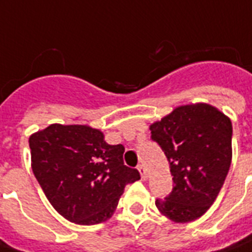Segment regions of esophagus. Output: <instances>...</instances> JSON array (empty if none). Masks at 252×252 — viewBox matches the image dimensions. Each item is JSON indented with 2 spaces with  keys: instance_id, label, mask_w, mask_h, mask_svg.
<instances>
[{
  "instance_id": "34e87169",
  "label": "esophagus",
  "mask_w": 252,
  "mask_h": 252,
  "mask_svg": "<svg viewBox=\"0 0 252 252\" xmlns=\"http://www.w3.org/2000/svg\"><path fill=\"white\" fill-rule=\"evenodd\" d=\"M137 170H139L140 176H141V180H147L148 178V173H147V169L144 165H139L137 166Z\"/></svg>"
}]
</instances>
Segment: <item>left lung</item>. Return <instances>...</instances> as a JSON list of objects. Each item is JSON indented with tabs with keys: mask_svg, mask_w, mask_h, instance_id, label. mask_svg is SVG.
<instances>
[{
	"mask_svg": "<svg viewBox=\"0 0 252 252\" xmlns=\"http://www.w3.org/2000/svg\"><path fill=\"white\" fill-rule=\"evenodd\" d=\"M173 176L172 193L157 199L162 216L176 223L202 217L214 203L231 164V120L207 104L180 105L149 126Z\"/></svg>",
	"mask_w": 252,
	"mask_h": 252,
	"instance_id": "left-lung-1",
	"label": "left lung"
}]
</instances>
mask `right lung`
Masks as SVG:
<instances>
[{"mask_svg": "<svg viewBox=\"0 0 252 252\" xmlns=\"http://www.w3.org/2000/svg\"><path fill=\"white\" fill-rule=\"evenodd\" d=\"M32 169L55 210L76 224H96L113 216L128 184L140 180L124 165L122 144L109 145L90 126L51 124L29 139Z\"/></svg>", "mask_w": 252, "mask_h": 252, "instance_id": "add662e5", "label": "right lung"}]
</instances>
